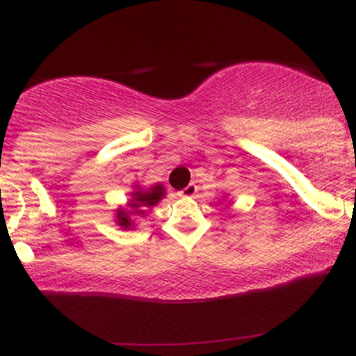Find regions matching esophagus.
Returning <instances> with one entry per match:
<instances>
[{
	"instance_id": "obj_1",
	"label": "esophagus",
	"mask_w": 356,
	"mask_h": 356,
	"mask_svg": "<svg viewBox=\"0 0 356 356\" xmlns=\"http://www.w3.org/2000/svg\"><path fill=\"white\" fill-rule=\"evenodd\" d=\"M195 192H197V186H195V184H189V186L184 187V189L179 192V195H182V197H192Z\"/></svg>"
}]
</instances>
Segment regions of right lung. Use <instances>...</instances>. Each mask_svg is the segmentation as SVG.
<instances>
[{
    "label": "right lung",
    "mask_w": 356,
    "mask_h": 356,
    "mask_svg": "<svg viewBox=\"0 0 356 356\" xmlns=\"http://www.w3.org/2000/svg\"><path fill=\"white\" fill-rule=\"evenodd\" d=\"M162 197H164V187H162L161 184H157V186H154L152 189L147 192H142V191L134 192V199L130 201L129 206L130 209H134L136 214H144L145 207L155 206V204L161 201ZM117 224H120L124 229H129V227L132 226V222H130V218H129V212H125L124 209L118 211Z\"/></svg>",
    "instance_id": "obj_1"
}]
</instances>
